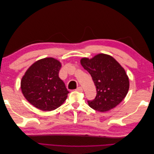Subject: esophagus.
I'll list each match as a JSON object with an SVG mask.
<instances>
[{"mask_svg": "<svg viewBox=\"0 0 154 154\" xmlns=\"http://www.w3.org/2000/svg\"><path fill=\"white\" fill-rule=\"evenodd\" d=\"M76 91H78V92H83V88H82V87H78V88H76Z\"/></svg>", "mask_w": 154, "mask_h": 154, "instance_id": "esophagus-1", "label": "esophagus"}]
</instances>
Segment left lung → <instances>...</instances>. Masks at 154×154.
I'll return each instance as SVG.
<instances>
[{
  "mask_svg": "<svg viewBox=\"0 0 154 154\" xmlns=\"http://www.w3.org/2000/svg\"><path fill=\"white\" fill-rule=\"evenodd\" d=\"M80 62L96 87L95 98L87 101L90 107L103 112L123 100L129 89V80L125 69L113 57L99 54L92 59L82 58Z\"/></svg>",
  "mask_w": 154,
  "mask_h": 154,
  "instance_id": "obj_1",
  "label": "left lung"
}]
</instances>
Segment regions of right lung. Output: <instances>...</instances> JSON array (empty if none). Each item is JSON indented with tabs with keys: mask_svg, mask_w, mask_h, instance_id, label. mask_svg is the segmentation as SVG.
Segmentation results:
<instances>
[{
	"mask_svg": "<svg viewBox=\"0 0 154 154\" xmlns=\"http://www.w3.org/2000/svg\"><path fill=\"white\" fill-rule=\"evenodd\" d=\"M61 67L57 60L45 58L32 64L22 77V94L36 108L51 111L66 101L69 92L59 78Z\"/></svg>",
	"mask_w": 154,
	"mask_h": 154,
	"instance_id": "obj_1",
	"label": "right lung"
}]
</instances>
